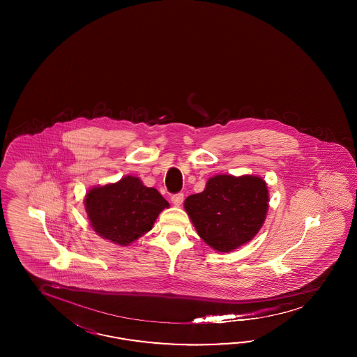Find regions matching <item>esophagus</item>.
<instances>
[{
  "label": "esophagus",
  "instance_id": "34e87169",
  "mask_svg": "<svg viewBox=\"0 0 357 357\" xmlns=\"http://www.w3.org/2000/svg\"><path fill=\"white\" fill-rule=\"evenodd\" d=\"M184 200V195L183 194H175L172 196V203H173L174 206H182V203H183Z\"/></svg>",
  "mask_w": 357,
  "mask_h": 357
}]
</instances>
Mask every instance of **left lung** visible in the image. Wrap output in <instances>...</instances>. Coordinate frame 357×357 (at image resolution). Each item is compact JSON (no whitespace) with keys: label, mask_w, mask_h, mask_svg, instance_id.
Masks as SVG:
<instances>
[{"label":"left lung","mask_w":357,"mask_h":357,"mask_svg":"<svg viewBox=\"0 0 357 357\" xmlns=\"http://www.w3.org/2000/svg\"><path fill=\"white\" fill-rule=\"evenodd\" d=\"M268 203L270 194L263 178L218 174L206 181L203 192L184 200V209L209 248L230 252L259 233Z\"/></svg>","instance_id":"obj_1"}]
</instances>
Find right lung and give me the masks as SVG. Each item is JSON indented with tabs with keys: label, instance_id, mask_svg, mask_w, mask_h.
<instances>
[{
	"label": "right lung",
	"instance_id": "obj_1",
	"mask_svg": "<svg viewBox=\"0 0 357 357\" xmlns=\"http://www.w3.org/2000/svg\"><path fill=\"white\" fill-rule=\"evenodd\" d=\"M84 204L93 230L119 246H128L146 234L163 209L170 206L155 188L132 175L91 187Z\"/></svg>",
	"mask_w": 357,
	"mask_h": 357
}]
</instances>
